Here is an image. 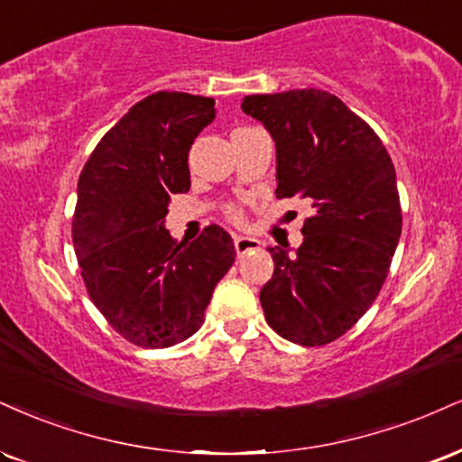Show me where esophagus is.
<instances>
[{
    "label": "esophagus",
    "instance_id": "esophagus-1",
    "mask_svg": "<svg viewBox=\"0 0 462 462\" xmlns=\"http://www.w3.org/2000/svg\"><path fill=\"white\" fill-rule=\"evenodd\" d=\"M260 247L258 238L252 236H235V249L238 255H245L247 252H254V249Z\"/></svg>",
    "mask_w": 462,
    "mask_h": 462
}]
</instances>
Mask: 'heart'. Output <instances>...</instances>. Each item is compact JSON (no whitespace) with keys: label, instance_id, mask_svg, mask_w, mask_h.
I'll use <instances>...</instances> for the list:
<instances>
[{"label":"heart","instance_id":"b5f03b06","mask_svg":"<svg viewBox=\"0 0 462 462\" xmlns=\"http://www.w3.org/2000/svg\"><path fill=\"white\" fill-rule=\"evenodd\" d=\"M226 215H227V219L232 221V224H243V213H241V210H238L236 207L227 208Z\"/></svg>","mask_w":462,"mask_h":462}]
</instances>
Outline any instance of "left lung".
<instances>
[{
  "mask_svg": "<svg viewBox=\"0 0 462 462\" xmlns=\"http://www.w3.org/2000/svg\"><path fill=\"white\" fill-rule=\"evenodd\" d=\"M241 109L275 140L277 198H308L316 210L297 254L269 249L264 319L286 340L322 346L351 329L385 284L402 232L396 170L368 122L325 90L252 94Z\"/></svg>",
  "mask_w": 462,
  "mask_h": 462,
  "instance_id": "obj_1",
  "label": "left lung"
}]
</instances>
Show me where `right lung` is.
<instances>
[{
	"label": "right lung",
	"instance_id": "right-lung-1",
	"mask_svg": "<svg viewBox=\"0 0 462 462\" xmlns=\"http://www.w3.org/2000/svg\"><path fill=\"white\" fill-rule=\"evenodd\" d=\"M215 118V101L157 92L105 133L83 165L72 245L92 303L125 340L168 348L204 322L235 243L208 226L193 243L165 230L171 193H185L189 150Z\"/></svg>",
	"mask_w": 462,
	"mask_h": 462
}]
</instances>
